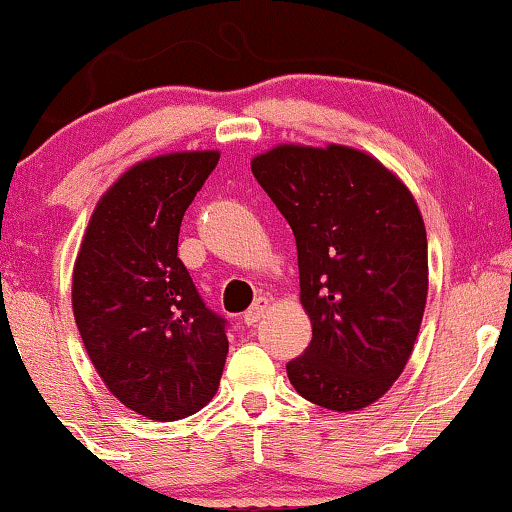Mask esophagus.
I'll return each mask as SVG.
<instances>
[{
  "label": "esophagus",
  "mask_w": 512,
  "mask_h": 512,
  "mask_svg": "<svg viewBox=\"0 0 512 512\" xmlns=\"http://www.w3.org/2000/svg\"><path fill=\"white\" fill-rule=\"evenodd\" d=\"M268 310H270V300L265 298V296L256 298L254 305H251L249 310L244 312V324H249V326L258 324V321H261V319L265 317V312H268Z\"/></svg>",
  "instance_id": "esophagus-1"
}]
</instances>
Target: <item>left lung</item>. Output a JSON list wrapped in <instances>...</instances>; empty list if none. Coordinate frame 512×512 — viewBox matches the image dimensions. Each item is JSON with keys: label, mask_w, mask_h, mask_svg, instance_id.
Wrapping results in <instances>:
<instances>
[{"label": "left lung", "mask_w": 512, "mask_h": 512, "mask_svg": "<svg viewBox=\"0 0 512 512\" xmlns=\"http://www.w3.org/2000/svg\"><path fill=\"white\" fill-rule=\"evenodd\" d=\"M251 172L296 237L312 340L286 366L293 389L333 412L368 408L401 377L422 326L429 251L417 200L345 144H277Z\"/></svg>", "instance_id": "1"}]
</instances>
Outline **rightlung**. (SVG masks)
Wrapping results in <instances>:
<instances>
[{"label":"right lung","mask_w":512,"mask_h":512,"mask_svg":"<svg viewBox=\"0 0 512 512\" xmlns=\"http://www.w3.org/2000/svg\"><path fill=\"white\" fill-rule=\"evenodd\" d=\"M219 151H172L125 170L90 214L72 272V310L107 389L137 415L177 422L219 389L226 321L177 258L179 228Z\"/></svg>","instance_id":"right-lung-1"}]
</instances>
